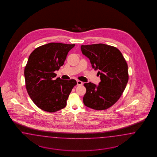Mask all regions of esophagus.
I'll return each instance as SVG.
<instances>
[{
	"label": "esophagus",
	"instance_id": "esophagus-1",
	"mask_svg": "<svg viewBox=\"0 0 157 157\" xmlns=\"http://www.w3.org/2000/svg\"><path fill=\"white\" fill-rule=\"evenodd\" d=\"M76 82H77V85L78 86H82L83 85V82L82 81L78 80L76 81Z\"/></svg>",
	"mask_w": 157,
	"mask_h": 157
}]
</instances>
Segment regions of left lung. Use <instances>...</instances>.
Wrapping results in <instances>:
<instances>
[{"instance_id": "8db88e82", "label": "left lung", "mask_w": 157, "mask_h": 157, "mask_svg": "<svg viewBox=\"0 0 157 157\" xmlns=\"http://www.w3.org/2000/svg\"><path fill=\"white\" fill-rule=\"evenodd\" d=\"M82 53L90 60L93 68L98 70L99 85L84 84L86 93L83 103L98 110L108 109L119 100L128 81V65L117 48L104 44L81 45Z\"/></svg>"}]
</instances>
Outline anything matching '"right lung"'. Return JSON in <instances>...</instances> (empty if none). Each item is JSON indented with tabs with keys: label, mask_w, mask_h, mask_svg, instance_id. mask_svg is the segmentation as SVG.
I'll return each mask as SVG.
<instances>
[{
	"label": "right lung",
	"mask_w": 157,
	"mask_h": 157,
	"mask_svg": "<svg viewBox=\"0 0 157 157\" xmlns=\"http://www.w3.org/2000/svg\"><path fill=\"white\" fill-rule=\"evenodd\" d=\"M75 44L48 43L36 48L25 68V85L29 97L41 109L55 112L65 108L74 79L62 80L55 71L64 64L69 51Z\"/></svg>",
	"instance_id": "1"
}]
</instances>
